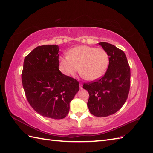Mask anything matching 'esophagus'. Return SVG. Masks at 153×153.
Segmentation results:
<instances>
[{
    "label": "esophagus",
    "instance_id": "obj_1",
    "mask_svg": "<svg viewBox=\"0 0 153 153\" xmlns=\"http://www.w3.org/2000/svg\"><path fill=\"white\" fill-rule=\"evenodd\" d=\"M79 87L81 89L82 88V83H79Z\"/></svg>",
    "mask_w": 153,
    "mask_h": 153
}]
</instances>
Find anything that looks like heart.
<instances>
[{
  "instance_id": "obj_1",
  "label": "heart",
  "mask_w": 153,
  "mask_h": 153,
  "mask_svg": "<svg viewBox=\"0 0 153 153\" xmlns=\"http://www.w3.org/2000/svg\"><path fill=\"white\" fill-rule=\"evenodd\" d=\"M60 70L66 76H74L79 70L82 77L94 81L103 76L108 68L109 56L100 47L82 45L71 49L68 55L59 57Z\"/></svg>"
}]
</instances>
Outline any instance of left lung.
<instances>
[{
  "mask_svg": "<svg viewBox=\"0 0 153 153\" xmlns=\"http://www.w3.org/2000/svg\"><path fill=\"white\" fill-rule=\"evenodd\" d=\"M109 56L106 73L100 78L84 83L83 88L89 93L87 102L90 112L97 117H105L122 108L130 89V67L125 53L114 45L100 42Z\"/></svg>",
  "mask_w": 153,
  "mask_h": 153,
  "instance_id": "1",
  "label": "left lung"
}]
</instances>
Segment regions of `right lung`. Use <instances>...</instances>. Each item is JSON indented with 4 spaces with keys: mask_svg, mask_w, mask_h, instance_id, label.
<instances>
[{
    "mask_svg": "<svg viewBox=\"0 0 153 153\" xmlns=\"http://www.w3.org/2000/svg\"><path fill=\"white\" fill-rule=\"evenodd\" d=\"M57 45L39 46L25 56L22 81L28 102L46 118L62 119L79 89L76 79L59 70Z\"/></svg>",
    "mask_w": 153,
    "mask_h": 153,
    "instance_id": "add662e5",
    "label": "right lung"
}]
</instances>
